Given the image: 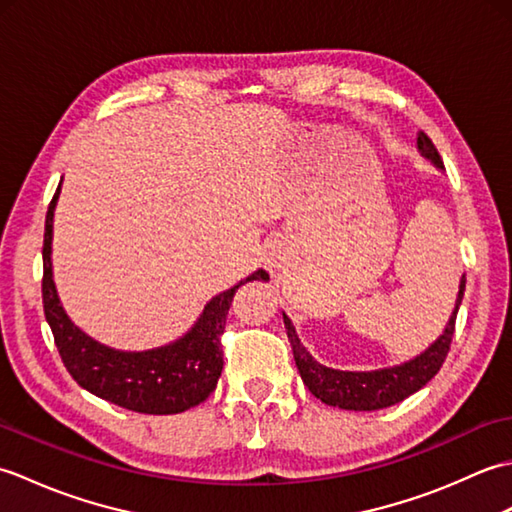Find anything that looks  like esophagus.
I'll return each mask as SVG.
<instances>
[{
	"label": "esophagus",
	"mask_w": 512,
	"mask_h": 512,
	"mask_svg": "<svg viewBox=\"0 0 512 512\" xmlns=\"http://www.w3.org/2000/svg\"><path fill=\"white\" fill-rule=\"evenodd\" d=\"M264 268L268 270L270 275H279L281 270L286 268V264H288V250H286V246L281 244V242H275V244H270L266 250H264Z\"/></svg>",
	"instance_id": "1"
}]
</instances>
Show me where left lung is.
Segmentation results:
<instances>
[{
	"instance_id": "1",
	"label": "left lung",
	"mask_w": 512,
	"mask_h": 512,
	"mask_svg": "<svg viewBox=\"0 0 512 512\" xmlns=\"http://www.w3.org/2000/svg\"><path fill=\"white\" fill-rule=\"evenodd\" d=\"M418 149L424 158H429L436 167H444L438 149L433 147L431 138L427 134H418ZM466 277L460 281L458 301H455V310L451 319L444 328L440 339L433 343L429 350H424L413 361L378 369V372H341V369H330L314 361L306 347L301 345L299 336L292 328V321L284 314V325L288 341L292 345V354H295V363L301 374L303 385H306L314 396H317L325 405L339 407V409H352V411H376L396 405L416 394L429 380L440 372V367L451 350V339L455 332V317H458L460 303L464 297Z\"/></svg>"
}]
</instances>
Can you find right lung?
Listing matches in <instances>:
<instances>
[{
	"label": "right lung",
	"instance_id": "right-lung-1",
	"mask_svg": "<svg viewBox=\"0 0 512 512\" xmlns=\"http://www.w3.org/2000/svg\"><path fill=\"white\" fill-rule=\"evenodd\" d=\"M61 189V184H59ZM59 189L48 206L46 233H43V312L54 334V343L70 376L90 394L114 405L167 416L200 405L211 396L222 374L224 358L220 336L233 295L246 281L268 279L266 270H257L231 290L213 297L204 306L193 328L169 345L147 352H121L90 339L65 314L52 281V217Z\"/></svg>",
	"mask_w": 512,
	"mask_h": 512
}]
</instances>
